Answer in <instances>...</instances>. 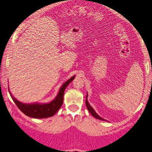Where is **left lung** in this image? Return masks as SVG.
<instances>
[{"label":"left lung","instance_id":"8db88e82","mask_svg":"<svg viewBox=\"0 0 152 152\" xmlns=\"http://www.w3.org/2000/svg\"><path fill=\"white\" fill-rule=\"evenodd\" d=\"M87 98H88V94L86 95V107H87V109H88V111H90V113L91 114V115L93 116V117H94L95 118H97V119H99V120H102V121H105L103 119V118H102L101 117H99V115H98L96 111H94V109L91 107L90 106V104H89L88 100H87Z\"/></svg>","mask_w":152,"mask_h":152}]
</instances>
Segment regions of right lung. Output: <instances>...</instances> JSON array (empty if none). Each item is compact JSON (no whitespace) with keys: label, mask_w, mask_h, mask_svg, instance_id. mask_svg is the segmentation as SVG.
Here are the masks:
<instances>
[{"label":"right lung","mask_w":152,"mask_h":152,"mask_svg":"<svg viewBox=\"0 0 152 152\" xmlns=\"http://www.w3.org/2000/svg\"><path fill=\"white\" fill-rule=\"evenodd\" d=\"M75 78V76H73L72 78L67 80L64 84L61 86L59 90L58 94L55 99L53 100L49 103L39 104V103H34V104H25L20 102L16 98L13 97L12 95L9 91L12 99H13L14 103H16L18 108L23 113H24L28 117L35 118H43L52 117L54 115L58 110L61 108L62 103H63V96L65 89L66 88L67 86Z\"/></svg>","instance_id":"add662e5"}]
</instances>
